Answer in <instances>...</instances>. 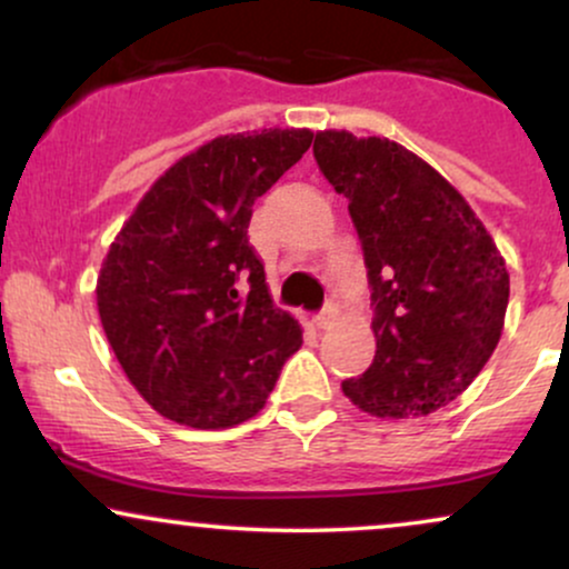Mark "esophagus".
I'll return each instance as SVG.
<instances>
[{
  "instance_id": "1",
  "label": "esophagus",
  "mask_w": 569,
  "mask_h": 569,
  "mask_svg": "<svg viewBox=\"0 0 569 569\" xmlns=\"http://www.w3.org/2000/svg\"><path fill=\"white\" fill-rule=\"evenodd\" d=\"M337 312H339V310H337L335 302H326V305L321 307V312H318V316H316V326H318V329H326V326L335 321Z\"/></svg>"
}]
</instances>
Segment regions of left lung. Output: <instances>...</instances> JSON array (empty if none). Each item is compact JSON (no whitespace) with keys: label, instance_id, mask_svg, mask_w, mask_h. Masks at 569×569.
Wrapping results in <instances>:
<instances>
[{"label":"left lung","instance_id":"left-lung-1","mask_svg":"<svg viewBox=\"0 0 569 569\" xmlns=\"http://www.w3.org/2000/svg\"><path fill=\"white\" fill-rule=\"evenodd\" d=\"M318 168L348 211L371 286L377 352L345 396L375 417L455 401L498 348L508 270L462 194L401 143L323 130Z\"/></svg>","mask_w":569,"mask_h":569}]
</instances>
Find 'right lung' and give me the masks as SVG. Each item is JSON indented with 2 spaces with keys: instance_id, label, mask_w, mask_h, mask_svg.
<instances>
[{
  "instance_id": "obj_1",
  "label": "right lung",
  "mask_w": 569,
  "mask_h": 569,
  "mask_svg": "<svg viewBox=\"0 0 569 569\" xmlns=\"http://www.w3.org/2000/svg\"><path fill=\"white\" fill-rule=\"evenodd\" d=\"M310 130L219 136L136 206L96 299L128 380L168 420L232 428L264 407L302 329L272 305L248 246L253 202L310 149Z\"/></svg>"
}]
</instances>
